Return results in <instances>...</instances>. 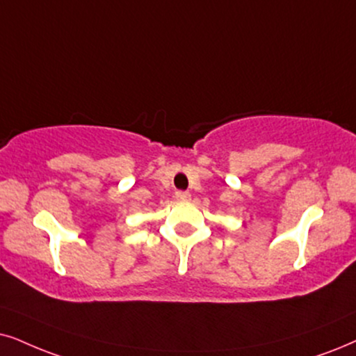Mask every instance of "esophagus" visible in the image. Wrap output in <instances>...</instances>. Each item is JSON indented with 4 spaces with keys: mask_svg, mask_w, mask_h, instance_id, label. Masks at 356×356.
Instances as JSON below:
<instances>
[{
    "mask_svg": "<svg viewBox=\"0 0 356 356\" xmlns=\"http://www.w3.org/2000/svg\"><path fill=\"white\" fill-rule=\"evenodd\" d=\"M175 199L181 200V202H187V200H191V193L186 191H177L175 192Z\"/></svg>",
    "mask_w": 356,
    "mask_h": 356,
    "instance_id": "esophagus-1",
    "label": "esophagus"
}]
</instances>
